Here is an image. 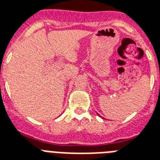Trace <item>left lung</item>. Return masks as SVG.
<instances>
[{"mask_svg": "<svg viewBox=\"0 0 160 160\" xmlns=\"http://www.w3.org/2000/svg\"><path fill=\"white\" fill-rule=\"evenodd\" d=\"M98 115H99V114H98Z\"/></svg>", "mask_w": 160, "mask_h": 160, "instance_id": "left-lung-1", "label": "left lung"}]
</instances>
